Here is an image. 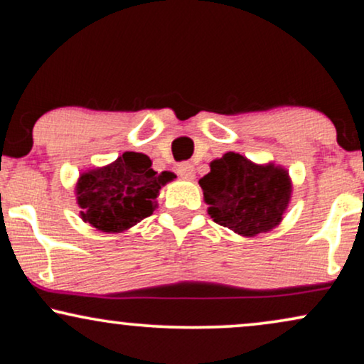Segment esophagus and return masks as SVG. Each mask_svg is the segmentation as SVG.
Masks as SVG:
<instances>
[{"label": "esophagus", "mask_w": 364, "mask_h": 364, "mask_svg": "<svg viewBox=\"0 0 364 364\" xmlns=\"http://www.w3.org/2000/svg\"><path fill=\"white\" fill-rule=\"evenodd\" d=\"M178 174L185 179H195V166L191 163H181L178 166Z\"/></svg>", "instance_id": "1"}]
</instances>
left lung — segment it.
Wrapping results in <instances>:
<instances>
[{"label": "left lung", "mask_w": 364, "mask_h": 364, "mask_svg": "<svg viewBox=\"0 0 364 364\" xmlns=\"http://www.w3.org/2000/svg\"><path fill=\"white\" fill-rule=\"evenodd\" d=\"M198 183L213 222L244 237L274 229L291 198L287 169L254 164L235 152L212 161L210 173Z\"/></svg>", "instance_id": "8db88e82"}]
</instances>
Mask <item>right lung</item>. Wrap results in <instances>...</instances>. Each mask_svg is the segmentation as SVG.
I'll use <instances>...</instances> for the list:
<instances>
[{"instance_id":"add662e5","label":"right lung","mask_w":364,"mask_h":364,"mask_svg":"<svg viewBox=\"0 0 364 364\" xmlns=\"http://www.w3.org/2000/svg\"><path fill=\"white\" fill-rule=\"evenodd\" d=\"M142 152H124L112 164L87 169L76 183L81 218L102 232H124L157 208L161 186L173 173L157 174Z\"/></svg>"}]
</instances>
